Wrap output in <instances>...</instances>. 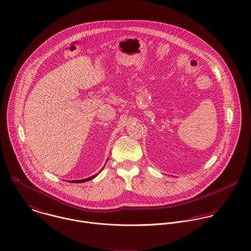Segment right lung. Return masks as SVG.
Instances as JSON below:
<instances>
[{"label": "right lung", "mask_w": 251, "mask_h": 251, "mask_svg": "<svg viewBox=\"0 0 251 251\" xmlns=\"http://www.w3.org/2000/svg\"><path fill=\"white\" fill-rule=\"evenodd\" d=\"M98 175H94V176H92V177H90V178H87V179H76V180H71L70 182H77V183H79V182H85V181H88V180H91V179H94L95 177H97Z\"/></svg>", "instance_id": "add662e5"}]
</instances>
